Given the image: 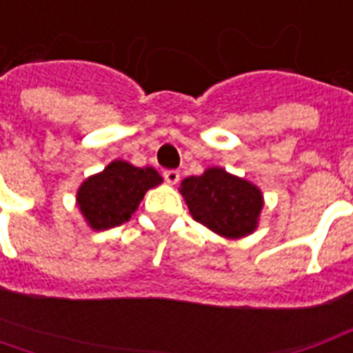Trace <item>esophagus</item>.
I'll use <instances>...</instances> for the list:
<instances>
[{
    "mask_svg": "<svg viewBox=\"0 0 353 353\" xmlns=\"http://www.w3.org/2000/svg\"><path fill=\"white\" fill-rule=\"evenodd\" d=\"M165 181L170 185H176L179 181V172L177 170H166L165 172Z\"/></svg>",
    "mask_w": 353,
    "mask_h": 353,
    "instance_id": "34e87169",
    "label": "esophagus"
}]
</instances>
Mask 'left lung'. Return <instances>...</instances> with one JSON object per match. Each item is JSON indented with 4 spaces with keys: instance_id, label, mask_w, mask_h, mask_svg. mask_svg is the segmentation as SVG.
Masks as SVG:
<instances>
[{
    "instance_id": "obj_1",
    "label": "left lung",
    "mask_w": 353,
    "mask_h": 353,
    "mask_svg": "<svg viewBox=\"0 0 353 353\" xmlns=\"http://www.w3.org/2000/svg\"><path fill=\"white\" fill-rule=\"evenodd\" d=\"M179 192L192 219L225 239H241L257 228L263 209L261 190L224 168L212 166L201 176L185 177Z\"/></svg>"
}]
</instances>
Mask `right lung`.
<instances>
[{
	"label": "right lung",
	"mask_w": 353,
	"mask_h": 353,
	"mask_svg": "<svg viewBox=\"0 0 353 353\" xmlns=\"http://www.w3.org/2000/svg\"><path fill=\"white\" fill-rule=\"evenodd\" d=\"M161 183L152 166L139 168L118 159L81 185L77 205L92 230H109L128 222L148 190Z\"/></svg>",
	"instance_id": "obj_1"
}]
</instances>
